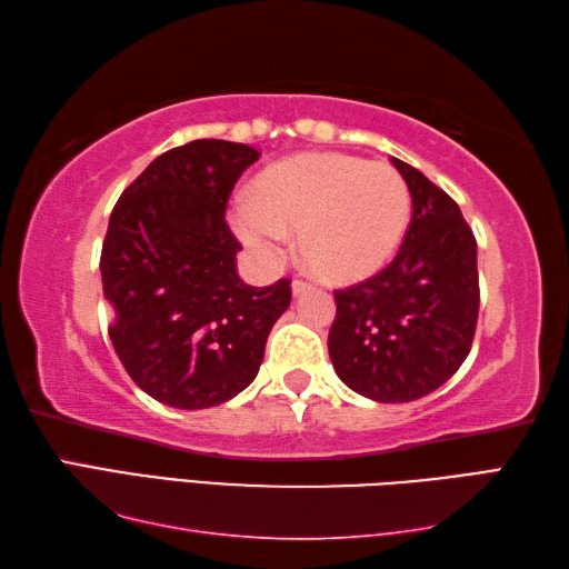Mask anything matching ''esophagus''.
<instances>
[{
	"label": "esophagus",
	"mask_w": 569,
	"mask_h": 569,
	"mask_svg": "<svg viewBox=\"0 0 569 569\" xmlns=\"http://www.w3.org/2000/svg\"><path fill=\"white\" fill-rule=\"evenodd\" d=\"M291 288H293V296H300V293H306V291H308L310 283H308V281H303V278H296V281L291 283Z\"/></svg>",
	"instance_id": "34e87169"
}]
</instances>
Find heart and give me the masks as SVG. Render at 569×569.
<instances>
[{"label": "heart", "instance_id": "1", "mask_svg": "<svg viewBox=\"0 0 569 569\" xmlns=\"http://www.w3.org/2000/svg\"><path fill=\"white\" fill-rule=\"evenodd\" d=\"M408 217L410 192L393 166L345 153H303L266 168L232 224L269 263L283 257L286 232H300L298 249L310 271L325 281L352 283L393 257Z\"/></svg>", "mask_w": 569, "mask_h": 569}]
</instances>
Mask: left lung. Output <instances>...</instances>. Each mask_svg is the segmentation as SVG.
Returning <instances> with one entry per match:
<instances>
[{
    "mask_svg": "<svg viewBox=\"0 0 569 569\" xmlns=\"http://www.w3.org/2000/svg\"><path fill=\"white\" fill-rule=\"evenodd\" d=\"M413 198L396 259L335 291L328 349L349 389L379 403L432 393L462 367L479 316L477 239L457 202L418 168L393 159Z\"/></svg>",
    "mask_w": 569,
    "mask_h": 569,
    "instance_id": "obj_1",
    "label": "left lung"
}]
</instances>
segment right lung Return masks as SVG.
<instances>
[{
  "mask_svg": "<svg viewBox=\"0 0 569 569\" xmlns=\"http://www.w3.org/2000/svg\"><path fill=\"white\" fill-rule=\"evenodd\" d=\"M259 151L198 139L153 159L119 196L102 244L110 340L141 391L173 408L220 406L257 379L291 281L253 288L224 222L229 192Z\"/></svg>",
  "mask_w": 569,
  "mask_h": 569,
  "instance_id": "obj_1",
  "label": "right lung"
}]
</instances>
